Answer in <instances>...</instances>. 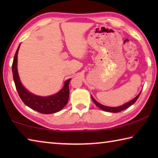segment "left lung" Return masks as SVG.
Instances as JSON below:
<instances>
[{
    "instance_id": "left-lung-1",
    "label": "left lung",
    "mask_w": 158,
    "mask_h": 158,
    "mask_svg": "<svg viewBox=\"0 0 158 158\" xmlns=\"http://www.w3.org/2000/svg\"><path fill=\"white\" fill-rule=\"evenodd\" d=\"M141 91L139 93V94L136 96L135 98H133L132 100H131L130 101L127 102L123 104V105H121V106H116V107H112V106H105L103 105H101L100 103H99L98 102L96 101L94 98H93V96L91 95V98H92V100L93 101V102H94L96 106H98L99 108H100L101 109H102L103 111H109V112H111V113H118V112H120L123 110H124V109H127L131 105H132L137 100L138 98L139 97V95L141 94Z\"/></svg>"
}]
</instances>
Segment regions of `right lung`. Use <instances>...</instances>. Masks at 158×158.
<instances>
[{"label":"right lung","mask_w":158,"mask_h":158,"mask_svg":"<svg viewBox=\"0 0 158 158\" xmlns=\"http://www.w3.org/2000/svg\"><path fill=\"white\" fill-rule=\"evenodd\" d=\"M20 45L21 44L19 45L17 52L15 53L12 69L16 89L21 100L28 107L42 114H50L60 111L67 105L69 100V83L71 79L66 80L62 89L58 93L52 95L43 97V96L35 95L28 91L21 84L18 73L17 55Z\"/></svg>","instance_id":"right-lung-1"}]
</instances>
